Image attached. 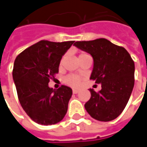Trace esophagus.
<instances>
[{"mask_svg": "<svg viewBox=\"0 0 147 147\" xmlns=\"http://www.w3.org/2000/svg\"><path fill=\"white\" fill-rule=\"evenodd\" d=\"M72 92H73V94H77V93L79 92V90H77V89H73V90H72Z\"/></svg>", "mask_w": 147, "mask_h": 147, "instance_id": "34e87169", "label": "esophagus"}]
</instances>
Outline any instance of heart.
I'll return each instance as SVG.
<instances>
[{
    "instance_id": "obj_1",
    "label": "heart",
    "mask_w": 147,
    "mask_h": 147,
    "mask_svg": "<svg viewBox=\"0 0 147 147\" xmlns=\"http://www.w3.org/2000/svg\"><path fill=\"white\" fill-rule=\"evenodd\" d=\"M85 56H89V55L86 52H82V53L80 54L79 58ZM62 63H63V59H61L60 64H62ZM82 80H83L82 77H80V76H77V75H75V74H70V75H67V76L64 77L63 82H64V84L67 85V86H69V87L79 88L80 86L81 83H82Z\"/></svg>"
}]
</instances>
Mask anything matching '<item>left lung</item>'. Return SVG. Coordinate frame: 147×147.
Wrapping results in <instances>:
<instances>
[{
	"mask_svg": "<svg viewBox=\"0 0 147 147\" xmlns=\"http://www.w3.org/2000/svg\"><path fill=\"white\" fill-rule=\"evenodd\" d=\"M74 45L93 57L90 80L102 87L98 92L90 89L91 98L85 103V109L98 121L116 119L126 107L134 88V60L123 47L104 38L76 41Z\"/></svg>",
	"mask_w": 147,
	"mask_h": 147,
	"instance_id": "obj_1",
	"label": "left lung"
}]
</instances>
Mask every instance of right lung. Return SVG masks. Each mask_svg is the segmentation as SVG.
I'll list each match as a JSON object with an SVG mask.
<instances>
[{"label":"right lung","instance_id":"obj_1","mask_svg":"<svg viewBox=\"0 0 147 147\" xmlns=\"http://www.w3.org/2000/svg\"><path fill=\"white\" fill-rule=\"evenodd\" d=\"M73 43L43 40L20 52L14 61L13 77L20 105L36 123L56 124L66 115L72 90L64 85L54 90L49 83L59 72L60 59Z\"/></svg>","mask_w":147,"mask_h":147}]
</instances>
